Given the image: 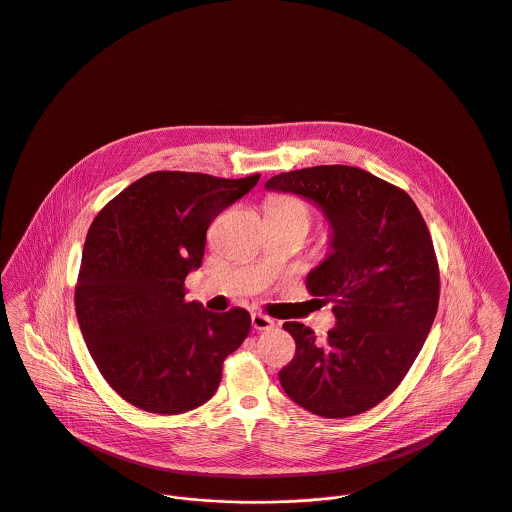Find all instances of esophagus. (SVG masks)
Masks as SVG:
<instances>
[{"label": "esophagus", "instance_id": "34e87169", "mask_svg": "<svg viewBox=\"0 0 512 512\" xmlns=\"http://www.w3.org/2000/svg\"><path fill=\"white\" fill-rule=\"evenodd\" d=\"M251 325L255 331H267L271 327H275V319L263 315V313H253L251 315Z\"/></svg>", "mask_w": 512, "mask_h": 512}]
</instances>
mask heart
Returning <instances> with one entry per match:
<instances>
[{
  "instance_id": "1",
  "label": "heart",
  "mask_w": 512,
  "mask_h": 512,
  "mask_svg": "<svg viewBox=\"0 0 512 512\" xmlns=\"http://www.w3.org/2000/svg\"><path fill=\"white\" fill-rule=\"evenodd\" d=\"M269 213H281V215H291V217H299L303 221L309 223L311 213L305 201H301L299 197H291V195H281L271 199L269 203Z\"/></svg>"
}]
</instances>
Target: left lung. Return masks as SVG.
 Returning a JSON list of instances; mask_svg holds the SVG:
<instances>
[{
	"label": "left lung",
	"instance_id": "left-lung-1",
	"mask_svg": "<svg viewBox=\"0 0 512 512\" xmlns=\"http://www.w3.org/2000/svg\"><path fill=\"white\" fill-rule=\"evenodd\" d=\"M265 187L315 201L333 229L307 291L333 303L337 327L321 343L303 323L283 325L297 349L281 387L313 415H361L401 385L433 327L441 279L429 227L407 191L359 167L297 169Z\"/></svg>",
	"mask_w": 512,
	"mask_h": 512
}]
</instances>
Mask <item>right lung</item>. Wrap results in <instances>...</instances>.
<instances>
[{"label":"right lung","instance_id":"right-lung-1","mask_svg":"<svg viewBox=\"0 0 512 512\" xmlns=\"http://www.w3.org/2000/svg\"><path fill=\"white\" fill-rule=\"evenodd\" d=\"M259 181L153 171L93 219L75 283V313L107 385L133 407L179 415L207 403L223 361L251 329L245 309L185 301L211 221Z\"/></svg>","mask_w":512,"mask_h":512}]
</instances>
